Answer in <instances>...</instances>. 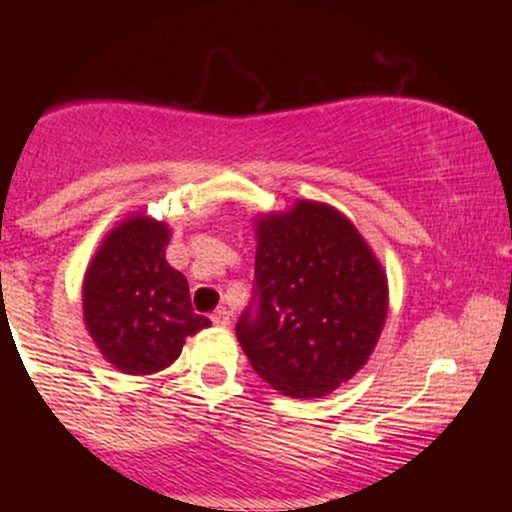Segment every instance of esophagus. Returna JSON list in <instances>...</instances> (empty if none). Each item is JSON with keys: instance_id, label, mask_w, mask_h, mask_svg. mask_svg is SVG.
I'll list each match as a JSON object with an SVG mask.
<instances>
[{"instance_id": "1", "label": "esophagus", "mask_w": 512, "mask_h": 512, "mask_svg": "<svg viewBox=\"0 0 512 512\" xmlns=\"http://www.w3.org/2000/svg\"><path fill=\"white\" fill-rule=\"evenodd\" d=\"M211 322H214V325H228V322H231V313H228V308H223V305H219V308L214 310V313H211Z\"/></svg>"}]
</instances>
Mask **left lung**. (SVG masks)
<instances>
[{"instance_id": "1", "label": "left lung", "mask_w": 512, "mask_h": 512, "mask_svg": "<svg viewBox=\"0 0 512 512\" xmlns=\"http://www.w3.org/2000/svg\"><path fill=\"white\" fill-rule=\"evenodd\" d=\"M252 291L238 342L262 380L296 399L354 378L387 315L385 272L354 223L303 199L257 221Z\"/></svg>"}]
</instances>
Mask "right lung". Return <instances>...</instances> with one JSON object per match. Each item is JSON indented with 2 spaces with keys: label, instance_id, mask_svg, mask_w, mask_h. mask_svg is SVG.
<instances>
[{
  "label": "right lung",
  "instance_id": "add662e5",
  "mask_svg": "<svg viewBox=\"0 0 512 512\" xmlns=\"http://www.w3.org/2000/svg\"><path fill=\"white\" fill-rule=\"evenodd\" d=\"M170 231L149 216H129L110 231L86 269L88 334L117 370L149 375L180 356L187 337L209 327L190 286L166 260Z\"/></svg>",
  "mask_w": 512,
  "mask_h": 512
}]
</instances>
